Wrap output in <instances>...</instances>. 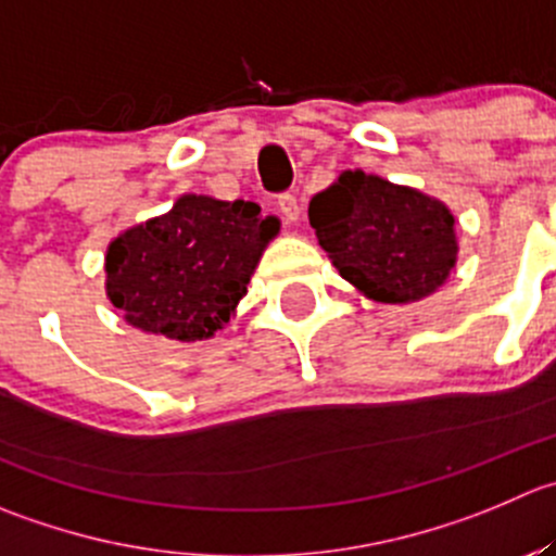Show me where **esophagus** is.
Returning <instances> with one entry per match:
<instances>
[{
  "instance_id": "obj_1",
  "label": "esophagus",
  "mask_w": 556,
  "mask_h": 556,
  "mask_svg": "<svg viewBox=\"0 0 556 556\" xmlns=\"http://www.w3.org/2000/svg\"><path fill=\"white\" fill-rule=\"evenodd\" d=\"M277 206H279V212H282V217L288 219V223H299V219H301V203H299V198L293 195V192H282V195H279V201H277Z\"/></svg>"
}]
</instances>
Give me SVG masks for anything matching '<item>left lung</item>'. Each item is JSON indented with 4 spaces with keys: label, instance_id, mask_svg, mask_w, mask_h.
I'll list each match as a JSON object with an SVG mask.
<instances>
[{
    "label": "left lung",
    "instance_id": "8db88e82",
    "mask_svg": "<svg viewBox=\"0 0 556 556\" xmlns=\"http://www.w3.org/2000/svg\"><path fill=\"white\" fill-rule=\"evenodd\" d=\"M309 225L339 274L382 304L434 293L459 250L443 203L361 170L312 198Z\"/></svg>",
    "mask_w": 556,
    "mask_h": 556
}]
</instances>
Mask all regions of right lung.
Segmentation results:
<instances>
[{
	"label": "right lung",
	"instance_id": "add662e5",
	"mask_svg": "<svg viewBox=\"0 0 556 556\" xmlns=\"http://www.w3.org/2000/svg\"><path fill=\"white\" fill-rule=\"evenodd\" d=\"M279 230L252 201L185 195L168 214L111 241L108 299L124 320L179 342L208 339L230 320Z\"/></svg>",
	"mask_w": 556,
	"mask_h": 556
}]
</instances>
